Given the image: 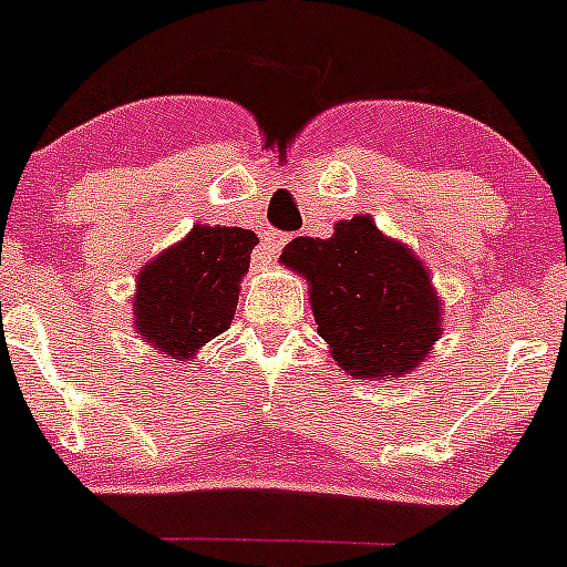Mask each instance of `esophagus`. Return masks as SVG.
<instances>
[{
  "label": "esophagus",
  "mask_w": 567,
  "mask_h": 567,
  "mask_svg": "<svg viewBox=\"0 0 567 567\" xmlns=\"http://www.w3.org/2000/svg\"><path fill=\"white\" fill-rule=\"evenodd\" d=\"M284 245H287V234H264L261 245H258V261L269 264L275 256H278L280 250H284Z\"/></svg>",
  "instance_id": "1"
}]
</instances>
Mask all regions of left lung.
I'll return each instance as SVG.
<instances>
[{
    "label": "left lung",
    "instance_id": "1",
    "mask_svg": "<svg viewBox=\"0 0 567 567\" xmlns=\"http://www.w3.org/2000/svg\"><path fill=\"white\" fill-rule=\"evenodd\" d=\"M280 264L306 278L317 333L353 379H403L440 342L442 300L429 269L368 214L339 219L328 239L298 236Z\"/></svg>",
    "mask_w": 567,
    "mask_h": 567
}]
</instances>
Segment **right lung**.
Wrapping results in <instances>:
<instances>
[{
  "label": "right lung",
  "mask_w": 567,
  "mask_h": 567,
  "mask_svg": "<svg viewBox=\"0 0 567 567\" xmlns=\"http://www.w3.org/2000/svg\"><path fill=\"white\" fill-rule=\"evenodd\" d=\"M256 245L252 230L194 225L144 264L131 309L138 337L164 359L188 364L203 344L230 328Z\"/></svg>",
  "instance_id": "add662e5"
}]
</instances>
